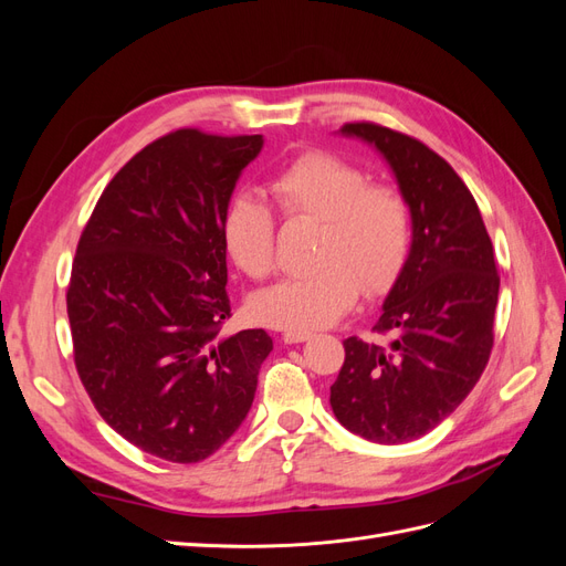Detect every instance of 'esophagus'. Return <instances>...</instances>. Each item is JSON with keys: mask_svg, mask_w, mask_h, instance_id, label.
<instances>
[{"mask_svg": "<svg viewBox=\"0 0 566 566\" xmlns=\"http://www.w3.org/2000/svg\"><path fill=\"white\" fill-rule=\"evenodd\" d=\"M310 337H312V333H304V331H287V333H283L285 345H300V342H306Z\"/></svg>", "mask_w": 566, "mask_h": 566, "instance_id": "34e87169", "label": "esophagus"}]
</instances>
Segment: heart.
<instances>
[{
    "mask_svg": "<svg viewBox=\"0 0 566 566\" xmlns=\"http://www.w3.org/2000/svg\"><path fill=\"white\" fill-rule=\"evenodd\" d=\"M287 217L318 221L312 271L264 287L250 302L266 325L318 331L333 325L361 293L389 287L410 243L408 205L397 188L366 184L361 169L323 150L290 160L269 181ZM221 243L250 279H264L276 262V217L254 196H238L221 219Z\"/></svg>",
    "mask_w": 566,
    "mask_h": 566,
    "instance_id": "heart-1",
    "label": "heart"
}]
</instances>
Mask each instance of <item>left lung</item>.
<instances>
[{
    "label": "left lung",
    "mask_w": 566,
    "mask_h": 566,
    "mask_svg": "<svg viewBox=\"0 0 566 566\" xmlns=\"http://www.w3.org/2000/svg\"><path fill=\"white\" fill-rule=\"evenodd\" d=\"M339 134L389 165L410 212V248L375 323L391 339H345L331 406L368 441H413L447 420L486 368L501 285L493 245L468 186L434 150L373 123Z\"/></svg>",
    "instance_id": "8db88e82"
}]
</instances>
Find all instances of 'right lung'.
<instances>
[{
	"label": "right lung",
	"mask_w": 566,
	"mask_h": 566,
	"mask_svg": "<svg viewBox=\"0 0 566 566\" xmlns=\"http://www.w3.org/2000/svg\"><path fill=\"white\" fill-rule=\"evenodd\" d=\"M262 134L177 129L101 193L67 287L80 380L113 430L150 455L200 462L250 413L273 349L231 316L221 219Z\"/></svg>",
	"instance_id": "obj_1"
}]
</instances>
